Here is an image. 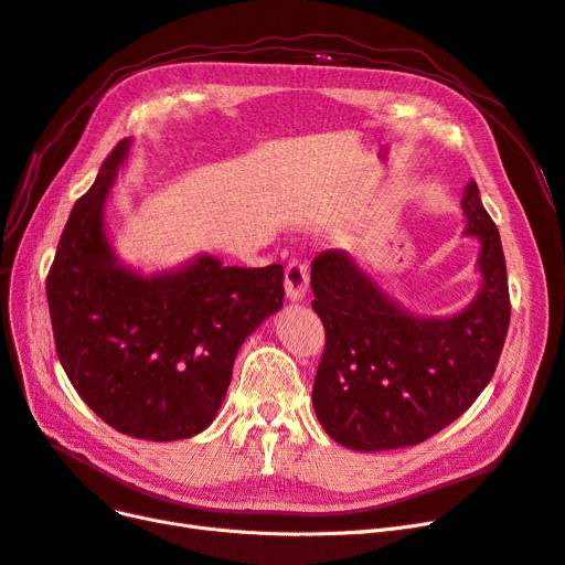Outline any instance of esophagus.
I'll return each instance as SVG.
<instances>
[{"instance_id": "obj_1", "label": "esophagus", "mask_w": 565, "mask_h": 565, "mask_svg": "<svg viewBox=\"0 0 565 565\" xmlns=\"http://www.w3.org/2000/svg\"><path fill=\"white\" fill-rule=\"evenodd\" d=\"M284 286H286V298L290 302H300L307 296L309 288V269L302 260H290L286 265V277H284Z\"/></svg>"}]
</instances>
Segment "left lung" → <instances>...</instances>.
<instances>
[{
    "label": "left lung",
    "mask_w": 565,
    "mask_h": 565,
    "mask_svg": "<svg viewBox=\"0 0 565 565\" xmlns=\"http://www.w3.org/2000/svg\"><path fill=\"white\" fill-rule=\"evenodd\" d=\"M461 210L463 235L480 242L482 284L455 316L408 311L341 249L311 263V307L326 328L311 402L318 423L343 448L379 452L423 444L457 420L497 372L510 323L503 247L473 180Z\"/></svg>",
    "instance_id": "obj_1"
}]
</instances>
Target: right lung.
<instances>
[{
	"mask_svg": "<svg viewBox=\"0 0 565 565\" xmlns=\"http://www.w3.org/2000/svg\"><path fill=\"white\" fill-rule=\"evenodd\" d=\"M131 138L73 205L47 273L57 358L83 402L145 440L201 434L216 418L237 351L284 305V267H224L203 254L145 277L110 247L104 210Z\"/></svg>",
	"mask_w": 565,
	"mask_h": 565,
	"instance_id": "add662e5",
	"label": "right lung"
}]
</instances>
